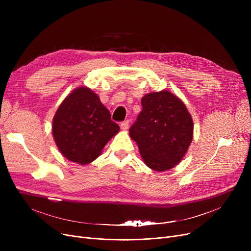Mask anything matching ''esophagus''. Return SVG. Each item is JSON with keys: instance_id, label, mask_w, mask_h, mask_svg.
<instances>
[{"instance_id": "1", "label": "esophagus", "mask_w": 251, "mask_h": 251, "mask_svg": "<svg viewBox=\"0 0 251 251\" xmlns=\"http://www.w3.org/2000/svg\"><path fill=\"white\" fill-rule=\"evenodd\" d=\"M120 126H121V129H123V130H127V129L129 128V121L127 120V121L122 122V123L120 124Z\"/></svg>"}]
</instances>
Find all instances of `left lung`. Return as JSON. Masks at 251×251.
I'll return each mask as SVG.
<instances>
[{
	"label": "left lung",
	"instance_id": "left-lung-1",
	"mask_svg": "<svg viewBox=\"0 0 251 251\" xmlns=\"http://www.w3.org/2000/svg\"><path fill=\"white\" fill-rule=\"evenodd\" d=\"M141 104L129 134L148 167L159 172L172 169L192 141V118L183 101L168 90L146 95Z\"/></svg>",
	"mask_w": 251,
	"mask_h": 251
}]
</instances>
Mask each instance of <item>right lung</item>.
<instances>
[{"label": "right lung", "mask_w": 251, "mask_h": 251, "mask_svg": "<svg viewBox=\"0 0 251 251\" xmlns=\"http://www.w3.org/2000/svg\"><path fill=\"white\" fill-rule=\"evenodd\" d=\"M119 130L109 110L87 87L73 90L52 119V135L60 151L81 165L95 161Z\"/></svg>", "instance_id": "obj_1"}]
</instances>
